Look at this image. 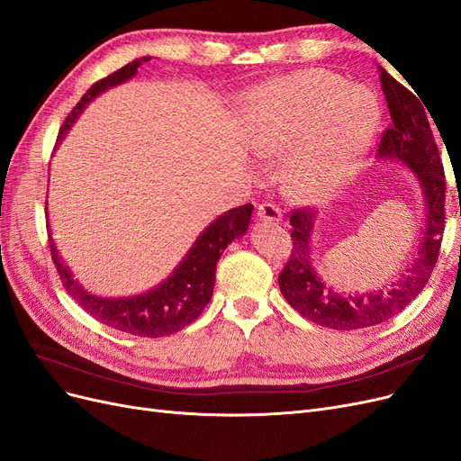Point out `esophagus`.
Returning <instances> with one entry per match:
<instances>
[{"instance_id": "obj_1", "label": "esophagus", "mask_w": 461, "mask_h": 461, "mask_svg": "<svg viewBox=\"0 0 461 461\" xmlns=\"http://www.w3.org/2000/svg\"><path fill=\"white\" fill-rule=\"evenodd\" d=\"M258 219L261 222H267V225H278V222L283 221L281 212H278V207L275 203H261L258 207Z\"/></svg>"}]
</instances>
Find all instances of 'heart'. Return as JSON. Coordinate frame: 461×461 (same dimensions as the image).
<instances>
[{"mask_svg": "<svg viewBox=\"0 0 461 461\" xmlns=\"http://www.w3.org/2000/svg\"><path fill=\"white\" fill-rule=\"evenodd\" d=\"M246 144L261 159L286 158L292 196L321 200L364 161L381 122L371 90L329 71H303L246 97Z\"/></svg>", "mask_w": 461, "mask_h": 461, "instance_id": "b5f03b06", "label": "heart"}]
</instances>
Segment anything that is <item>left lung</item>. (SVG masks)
Listing matches in <instances>:
<instances>
[{
	"label": "left lung",
	"mask_w": 461,
	"mask_h": 461,
	"mask_svg": "<svg viewBox=\"0 0 461 461\" xmlns=\"http://www.w3.org/2000/svg\"><path fill=\"white\" fill-rule=\"evenodd\" d=\"M379 77L390 111V127L381 138L376 158L379 161L408 167L413 173L425 202V229H421L411 265L400 275L398 281L383 288L352 294V292H337L317 273L312 249L317 213L308 207L292 212L290 236L294 249L286 267L278 275V286L285 300L302 317L337 330L379 325L406 308L429 283L444 234L446 180L427 117L429 109L419 102L421 97L402 86L383 67H379Z\"/></svg>",
	"instance_id": "obj_1"
}]
</instances>
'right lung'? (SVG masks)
Listing matches in <instances>:
<instances>
[{"label": "right lung", "instance_id": "obj_1", "mask_svg": "<svg viewBox=\"0 0 461 461\" xmlns=\"http://www.w3.org/2000/svg\"><path fill=\"white\" fill-rule=\"evenodd\" d=\"M149 59L151 58H148V55L146 58H138L119 68L113 75L92 85V88L80 97L71 115L65 119L55 146L61 144L68 129L73 127L78 115L94 97L131 80L138 73V67ZM252 212L254 205L246 203L219 215L200 232L196 242L192 244L186 256L178 261L173 273L163 283L149 288L148 292H142V294L129 298H102L88 292L77 281L73 271L68 269V265L59 256L50 234L51 259L55 267H58L59 278L68 296H73L80 308L100 321V323L121 332L134 334V337H167V334L185 329L194 319H198L209 300H212L217 261L234 239L246 234Z\"/></svg>", "mask_w": 461, "mask_h": 461}]
</instances>
